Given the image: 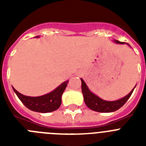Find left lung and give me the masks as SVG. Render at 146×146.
Wrapping results in <instances>:
<instances>
[{
	"instance_id": "left-lung-1",
	"label": "left lung",
	"mask_w": 146,
	"mask_h": 146,
	"mask_svg": "<svg viewBox=\"0 0 146 146\" xmlns=\"http://www.w3.org/2000/svg\"><path fill=\"white\" fill-rule=\"evenodd\" d=\"M115 42L117 44H125V42H119L118 40H115ZM127 44L129 45V44ZM81 82H82V92L83 94V96H84L85 103L88 106V108H90L92 110H94V111L99 112V113H111V112L118 110L129 99L135 88H134L129 94H127L126 96H124L122 99H120L116 101H105V100H103L101 98H99V96L93 94L89 90L87 85L86 84V82H84L83 80L81 79Z\"/></svg>"
}]
</instances>
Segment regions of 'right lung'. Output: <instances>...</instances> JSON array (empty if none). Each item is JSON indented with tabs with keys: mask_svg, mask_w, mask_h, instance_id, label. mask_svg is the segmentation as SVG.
Returning <instances> with one entry per match:
<instances>
[{
	"mask_svg": "<svg viewBox=\"0 0 146 146\" xmlns=\"http://www.w3.org/2000/svg\"><path fill=\"white\" fill-rule=\"evenodd\" d=\"M38 37V36H36ZM69 81H66L60 85L52 92L41 96H27L18 92L15 88L13 90L23 104L29 110L38 113H50L59 108L61 104V96L67 86Z\"/></svg>",
	"mask_w": 146,
	"mask_h": 146,
	"instance_id": "right-lung-1",
	"label": "right lung"
}]
</instances>
